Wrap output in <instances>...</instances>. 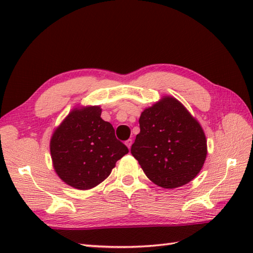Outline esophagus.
Wrapping results in <instances>:
<instances>
[{
	"instance_id": "obj_1",
	"label": "esophagus",
	"mask_w": 253,
	"mask_h": 253,
	"mask_svg": "<svg viewBox=\"0 0 253 253\" xmlns=\"http://www.w3.org/2000/svg\"><path fill=\"white\" fill-rule=\"evenodd\" d=\"M125 144H126L128 149H130V148H131V144H132V140H131V139H128V140L125 142Z\"/></svg>"
}]
</instances>
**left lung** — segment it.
<instances>
[{
    "label": "left lung",
    "instance_id": "1",
    "mask_svg": "<svg viewBox=\"0 0 253 253\" xmlns=\"http://www.w3.org/2000/svg\"><path fill=\"white\" fill-rule=\"evenodd\" d=\"M139 125L130 151L155 185L174 189L200 173L208 154L206 133L178 100L164 95L143 110Z\"/></svg>",
    "mask_w": 253,
    "mask_h": 253
}]
</instances>
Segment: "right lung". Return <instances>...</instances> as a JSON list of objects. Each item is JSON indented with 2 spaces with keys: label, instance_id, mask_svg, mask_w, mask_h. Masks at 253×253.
<instances>
[{
  "label": "right lung",
  "instance_id": "obj_1",
  "mask_svg": "<svg viewBox=\"0 0 253 253\" xmlns=\"http://www.w3.org/2000/svg\"><path fill=\"white\" fill-rule=\"evenodd\" d=\"M99 105L76 106L52 133L51 159L57 176L79 190L92 189L110 176L128 148L115 137Z\"/></svg>",
  "mask_w": 253,
  "mask_h": 253
}]
</instances>
